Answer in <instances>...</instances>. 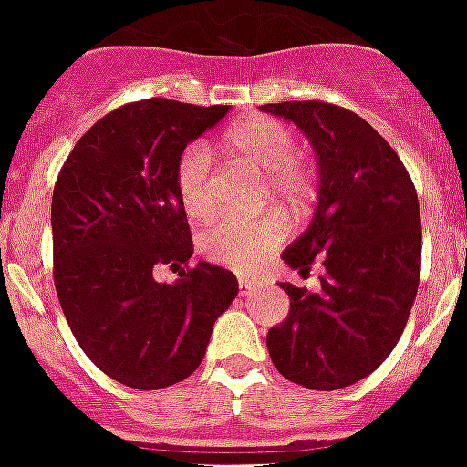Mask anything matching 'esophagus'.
<instances>
[{
    "mask_svg": "<svg viewBox=\"0 0 467 467\" xmlns=\"http://www.w3.org/2000/svg\"><path fill=\"white\" fill-rule=\"evenodd\" d=\"M257 286H260V282H254V279H240V295L243 296L252 295Z\"/></svg>",
    "mask_w": 467,
    "mask_h": 467,
    "instance_id": "esophagus-1",
    "label": "esophagus"
}]
</instances>
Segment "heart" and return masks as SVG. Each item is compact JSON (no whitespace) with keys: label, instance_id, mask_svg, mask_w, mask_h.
<instances>
[{"label":"heart","instance_id":"b5f03b06","mask_svg":"<svg viewBox=\"0 0 467 467\" xmlns=\"http://www.w3.org/2000/svg\"><path fill=\"white\" fill-rule=\"evenodd\" d=\"M227 155L267 178L269 192L292 210H304L317 198V171L296 153V133L269 116H250L227 128L223 140ZM175 192L190 217L213 213V158L200 143L182 150L175 165ZM286 240V223L279 215L240 220L223 215L200 234V250L207 260L233 269H252L267 252Z\"/></svg>","mask_w":467,"mask_h":467}]
</instances>
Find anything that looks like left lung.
<instances>
[{
	"instance_id": "obj_1",
	"label": "left lung",
	"mask_w": 467,
	"mask_h": 467,
	"mask_svg": "<svg viewBox=\"0 0 467 467\" xmlns=\"http://www.w3.org/2000/svg\"><path fill=\"white\" fill-rule=\"evenodd\" d=\"M292 120L319 161V202L282 260L324 267L319 295L282 282L289 314L267 334L272 364L292 383L337 391L386 361L406 329L420 279V210L409 171L354 110L324 101L262 106Z\"/></svg>"
}]
</instances>
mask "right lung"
<instances>
[{
    "label": "right lung",
    "instance_id": "add662e5",
    "mask_svg": "<svg viewBox=\"0 0 467 467\" xmlns=\"http://www.w3.org/2000/svg\"><path fill=\"white\" fill-rule=\"evenodd\" d=\"M227 106L146 99L96 120L78 138L51 198L54 285L78 347L113 381L155 391L188 379L237 277L210 262L155 282L158 265L188 267V215L175 165Z\"/></svg>",
    "mask_w": 467,
    "mask_h": 467
}]
</instances>
